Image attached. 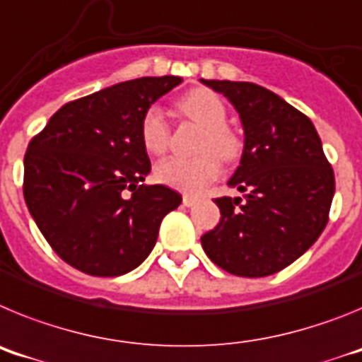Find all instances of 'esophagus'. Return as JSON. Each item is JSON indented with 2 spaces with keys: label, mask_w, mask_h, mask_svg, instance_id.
Instances as JSON below:
<instances>
[{
  "label": "esophagus",
  "mask_w": 362,
  "mask_h": 362,
  "mask_svg": "<svg viewBox=\"0 0 362 362\" xmlns=\"http://www.w3.org/2000/svg\"><path fill=\"white\" fill-rule=\"evenodd\" d=\"M196 203H199V197L194 196V194H185V196H183L185 206H194Z\"/></svg>",
  "instance_id": "obj_1"
}]
</instances>
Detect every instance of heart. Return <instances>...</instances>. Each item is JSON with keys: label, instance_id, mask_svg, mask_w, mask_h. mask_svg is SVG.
I'll return each mask as SVG.
<instances>
[{"label": "heart", "instance_id": "heart-1", "mask_svg": "<svg viewBox=\"0 0 362 362\" xmlns=\"http://www.w3.org/2000/svg\"><path fill=\"white\" fill-rule=\"evenodd\" d=\"M179 110L204 129L196 158H166L156 165L163 185L183 192H199L221 174V159L232 163L241 156L243 141L226 124L228 112L217 94L206 88L190 90L179 101ZM141 143L146 152L161 156L170 145V127L158 107L146 108L141 117Z\"/></svg>", "mask_w": 362, "mask_h": 362}]
</instances>
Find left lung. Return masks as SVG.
<instances>
[{
    "label": "left lung",
    "mask_w": 362,
    "mask_h": 362,
    "mask_svg": "<svg viewBox=\"0 0 362 362\" xmlns=\"http://www.w3.org/2000/svg\"><path fill=\"white\" fill-rule=\"evenodd\" d=\"M241 116L245 150L228 181L241 197H217L219 225L201 238L219 268L264 277L292 264L317 241L335 192L334 168L312 121L263 86L201 79Z\"/></svg>",
    "instance_id": "1"
}]
</instances>
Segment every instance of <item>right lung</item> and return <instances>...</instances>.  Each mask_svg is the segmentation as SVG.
Returning a JSON list of instances; mask_svg holds the SVG:
<instances>
[{
    "instance_id": "1",
    "label": "right lung",
    "mask_w": 362,
    "mask_h": 362,
    "mask_svg": "<svg viewBox=\"0 0 362 362\" xmlns=\"http://www.w3.org/2000/svg\"><path fill=\"white\" fill-rule=\"evenodd\" d=\"M183 81L139 78L63 105L25 153L23 196L59 257L95 277L123 276L148 257L163 217L183 197L141 185L150 159L141 143L146 108Z\"/></svg>"
}]
</instances>
